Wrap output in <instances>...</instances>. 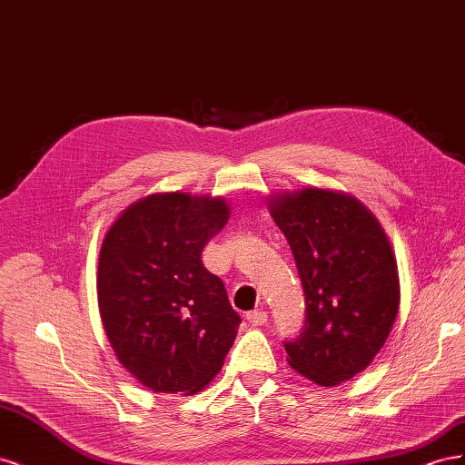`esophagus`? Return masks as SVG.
<instances>
[{
    "label": "esophagus",
    "mask_w": 465,
    "mask_h": 465,
    "mask_svg": "<svg viewBox=\"0 0 465 465\" xmlns=\"http://www.w3.org/2000/svg\"><path fill=\"white\" fill-rule=\"evenodd\" d=\"M246 320L252 323V326H263V323L267 322V312L265 311H252V312H246Z\"/></svg>",
    "instance_id": "1"
}]
</instances>
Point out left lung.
<instances>
[{
    "label": "left lung",
    "mask_w": 465,
    "mask_h": 465,
    "mask_svg": "<svg viewBox=\"0 0 465 465\" xmlns=\"http://www.w3.org/2000/svg\"><path fill=\"white\" fill-rule=\"evenodd\" d=\"M304 291V326L283 347L291 367L322 386L369 367L398 316L400 279L380 223L357 200L326 190L270 205Z\"/></svg>",
    "instance_id": "1"
}]
</instances>
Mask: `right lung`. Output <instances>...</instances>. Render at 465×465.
<instances>
[{
    "label": "right lung",
    "mask_w": 465,
    "mask_h": 465,
    "mask_svg": "<svg viewBox=\"0 0 465 465\" xmlns=\"http://www.w3.org/2000/svg\"><path fill=\"white\" fill-rule=\"evenodd\" d=\"M227 221L223 200L174 192L134 203L104 236L96 279L104 330L153 391H200L234 343L241 316L202 262Z\"/></svg>",
    "instance_id": "add662e5"
}]
</instances>
